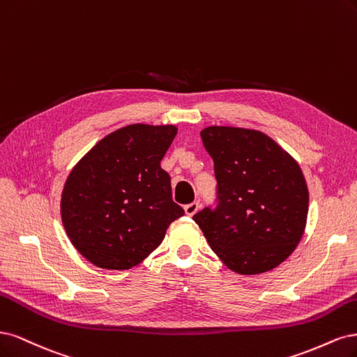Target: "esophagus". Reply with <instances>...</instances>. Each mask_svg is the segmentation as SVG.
<instances>
[{"instance_id": "esophagus-1", "label": "esophagus", "mask_w": 357, "mask_h": 357, "mask_svg": "<svg viewBox=\"0 0 357 357\" xmlns=\"http://www.w3.org/2000/svg\"><path fill=\"white\" fill-rule=\"evenodd\" d=\"M183 211H185V213H187L188 216H192L195 212L199 211V202H192V203L187 204L185 208H183Z\"/></svg>"}]
</instances>
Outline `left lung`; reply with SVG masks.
Returning a JSON list of instances; mask_svg holds the SVG:
<instances>
[{"label":"left lung","instance_id":"obj_1","mask_svg":"<svg viewBox=\"0 0 357 357\" xmlns=\"http://www.w3.org/2000/svg\"><path fill=\"white\" fill-rule=\"evenodd\" d=\"M200 136L213 160L218 206L192 220L234 273L252 275L280 266L307 224L308 190L300 165L259 130L209 126Z\"/></svg>","mask_w":357,"mask_h":357}]
</instances>
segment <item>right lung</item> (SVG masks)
I'll use <instances>...</instances> for the list:
<instances>
[{
    "mask_svg": "<svg viewBox=\"0 0 357 357\" xmlns=\"http://www.w3.org/2000/svg\"><path fill=\"white\" fill-rule=\"evenodd\" d=\"M178 128L126 126L100 139L68 175L62 224L74 248L93 266L128 270L162 243L183 209L172 200L160 166Z\"/></svg>",
    "mask_w": 357,
    "mask_h": 357,
    "instance_id": "1",
    "label": "right lung"
}]
</instances>
